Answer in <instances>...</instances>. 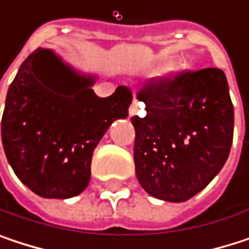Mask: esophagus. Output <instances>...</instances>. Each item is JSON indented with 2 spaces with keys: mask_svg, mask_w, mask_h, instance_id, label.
<instances>
[{
  "mask_svg": "<svg viewBox=\"0 0 249 249\" xmlns=\"http://www.w3.org/2000/svg\"><path fill=\"white\" fill-rule=\"evenodd\" d=\"M138 108H140V102L137 99H134L132 104H131V107H129V117H134L137 114Z\"/></svg>",
  "mask_w": 249,
  "mask_h": 249,
  "instance_id": "1",
  "label": "esophagus"
}]
</instances>
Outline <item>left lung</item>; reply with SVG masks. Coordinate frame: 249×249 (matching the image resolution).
Masks as SVG:
<instances>
[{
  "mask_svg": "<svg viewBox=\"0 0 249 249\" xmlns=\"http://www.w3.org/2000/svg\"><path fill=\"white\" fill-rule=\"evenodd\" d=\"M144 117H132L134 163L142 189L166 202L203 190L228 160L233 107L226 76L216 68L148 82L137 95Z\"/></svg>",
  "mask_w": 249,
  "mask_h": 249,
  "instance_id": "obj_1",
  "label": "left lung"
}]
</instances>
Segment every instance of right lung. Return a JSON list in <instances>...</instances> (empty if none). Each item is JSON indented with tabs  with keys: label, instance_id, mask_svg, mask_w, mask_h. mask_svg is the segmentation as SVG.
<instances>
[{
	"label": "right lung",
	"instance_id": "right-lung-1",
	"mask_svg": "<svg viewBox=\"0 0 249 249\" xmlns=\"http://www.w3.org/2000/svg\"><path fill=\"white\" fill-rule=\"evenodd\" d=\"M86 75L50 49L20 66L5 98L1 140L10 166L36 195L69 199L90 180L93 150L111 124L128 117L132 95L120 86L99 98Z\"/></svg>",
	"mask_w": 249,
	"mask_h": 249
}]
</instances>
